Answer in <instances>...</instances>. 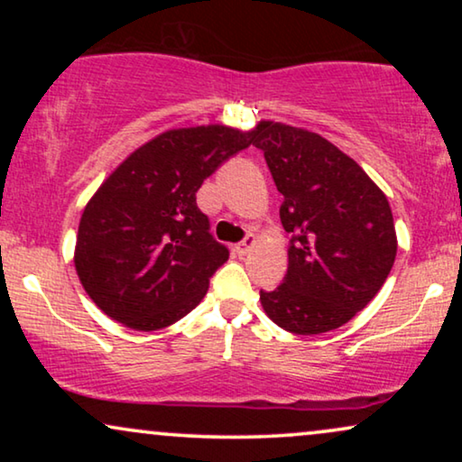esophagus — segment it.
<instances>
[{
    "label": "esophagus",
    "instance_id": "1",
    "mask_svg": "<svg viewBox=\"0 0 462 462\" xmlns=\"http://www.w3.org/2000/svg\"><path fill=\"white\" fill-rule=\"evenodd\" d=\"M254 245H256V237L252 236V233H248V236H245L242 242L236 245V252H237V254L244 256V254H248V252L254 248Z\"/></svg>",
    "mask_w": 462,
    "mask_h": 462
}]
</instances>
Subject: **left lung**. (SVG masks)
<instances>
[{
  "label": "left lung",
  "instance_id": "left-lung-1",
  "mask_svg": "<svg viewBox=\"0 0 462 462\" xmlns=\"http://www.w3.org/2000/svg\"><path fill=\"white\" fill-rule=\"evenodd\" d=\"M252 134L283 195L290 233L288 273L282 286L261 290V305L288 332L337 330L374 299L395 263L387 195L315 132L261 122Z\"/></svg>",
  "mask_w": 462,
  "mask_h": 462
}]
</instances>
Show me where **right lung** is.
<instances>
[{
  "label": "right lung",
  "mask_w": 462,
  "mask_h": 462,
  "mask_svg": "<svg viewBox=\"0 0 462 462\" xmlns=\"http://www.w3.org/2000/svg\"><path fill=\"white\" fill-rule=\"evenodd\" d=\"M252 141L218 124L168 130L113 170L84 208L73 256L100 311L149 332L199 305L229 250L212 237L195 193Z\"/></svg>",
  "instance_id": "1"
}]
</instances>
